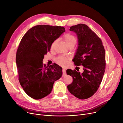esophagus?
Returning a JSON list of instances; mask_svg holds the SVG:
<instances>
[{"instance_id": "obj_1", "label": "esophagus", "mask_w": 123, "mask_h": 123, "mask_svg": "<svg viewBox=\"0 0 123 123\" xmlns=\"http://www.w3.org/2000/svg\"><path fill=\"white\" fill-rule=\"evenodd\" d=\"M63 76H65L66 74V69L65 68H63Z\"/></svg>"}]
</instances>
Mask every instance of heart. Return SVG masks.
I'll list each match as a JSON object with an SVG mask.
<instances>
[{"mask_svg": "<svg viewBox=\"0 0 123 123\" xmlns=\"http://www.w3.org/2000/svg\"><path fill=\"white\" fill-rule=\"evenodd\" d=\"M64 39L66 43V44L67 46H69L71 45H75L76 40L75 37L73 36L72 35L70 34H66L64 36ZM56 43V41L53 42V43L51 45V48H53L54 47L55 44ZM70 59L69 58L64 57L63 56H59L56 58V61L58 64H59L60 65L62 66H66L67 64L69 63Z\"/></svg>", "mask_w": 123, "mask_h": 123, "instance_id": "obj_1", "label": "heart"}]
</instances>
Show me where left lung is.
I'll return each instance as SVG.
<instances>
[{
  "instance_id": "obj_1",
  "label": "left lung",
  "mask_w": 123,
  "mask_h": 123,
  "mask_svg": "<svg viewBox=\"0 0 123 123\" xmlns=\"http://www.w3.org/2000/svg\"><path fill=\"white\" fill-rule=\"evenodd\" d=\"M70 31L76 34L78 47L72 61L76 66H83V72L67 69L73 82L67 86L71 94L81 99H87L97 91L105 69V50L99 37L82 24L73 25Z\"/></svg>"
}]
</instances>
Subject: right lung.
<instances>
[{"instance_id": "obj_1", "label": "right lung", "mask_w": 123, "mask_h": 123, "mask_svg": "<svg viewBox=\"0 0 123 123\" xmlns=\"http://www.w3.org/2000/svg\"><path fill=\"white\" fill-rule=\"evenodd\" d=\"M65 29L60 26L38 25L31 28L21 40L16 55L19 81L25 92L35 99L49 94L55 81L62 75L57 64L50 66L43 60L52 44Z\"/></svg>"}]
</instances>
